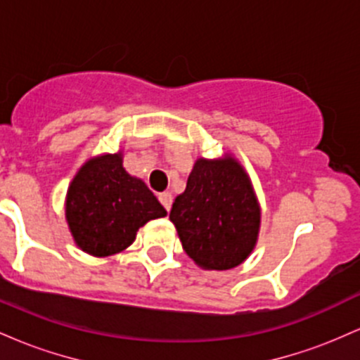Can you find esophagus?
Listing matches in <instances>:
<instances>
[{
    "label": "esophagus",
    "mask_w": 360,
    "mask_h": 360,
    "mask_svg": "<svg viewBox=\"0 0 360 360\" xmlns=\"http://www.w3.org/2000/svg\"><path fill=\"white\" fill-rule=\"evenodd\" d=\"M159 201H160V203H162V206L167 210V212H169V210H171V205H172L171 193H160L159 194Z\"/></svg>",
    "instance_id": "34e87169"
}]
</instances>
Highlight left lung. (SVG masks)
I'll return each mask as SVG.
<instances>
[{"label":"left lung","mask_w":360,"mask_h":360,"mask_svg":"<svg viewBox=\"0 0 360 360\" xmlns=\"http://www.w3.org/2000/svg\"><path fill=\"white\" fill-rule=\"evenodd\" d=\"M169 218L186 254L198 266L225 271L242 264L254 249L260 212L238 162L200 159Z\"/></svg>","instance_id":"1"}]
</instances>
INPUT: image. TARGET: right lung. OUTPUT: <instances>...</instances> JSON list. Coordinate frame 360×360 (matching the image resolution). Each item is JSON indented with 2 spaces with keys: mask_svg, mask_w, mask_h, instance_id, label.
<instances>
[{
  "mask_svg": "<svg viewBox=\"0 0 360 360\" xmlns=\"http://www.w3.org/2000/svg\"><path fill=\"white\" fill-rule=\"evenodd\" d=\"M166 214L154 193L123 169L120 154L86 162L74 177L65 203L74 240L100 257L127 249L140 226Z\"/></svg>",
  "mask_w": 360,
  "mask_h": 360,
  "instance_id": "add662e5",
  "label": "right lung"
}]
</instances>
